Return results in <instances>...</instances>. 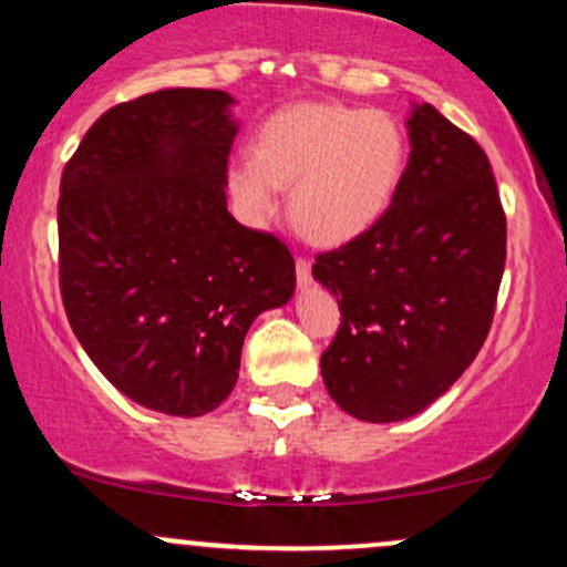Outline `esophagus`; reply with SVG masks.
Listing matches in <instances>:
<instances>
[{"mask_svg": "<svg viewBox=\"0 0 567 567\" xmlns=\"http://www.w3.org/2000/svg\"><path fill=\"white\" fill-rule=\"evenodd\" d=\"M296 277H298V285H301V288H306V285L311 282V261H309V258H303V256L296 258Z\"/></svg>", "mask_w": 567, "mask_h": 567, "instance_id": "34e87169", "label": "esophagus"}]
</instances>
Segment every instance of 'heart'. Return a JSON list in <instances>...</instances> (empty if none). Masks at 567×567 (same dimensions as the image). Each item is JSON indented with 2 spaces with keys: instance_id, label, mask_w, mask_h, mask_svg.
Wrapping results in <instances>:
<instances>
[{
  "instance_id": "1",
  "label": "heart",
  "mask_w": 567,
  "mask_h": 567,
  "mask_svg": "<svg viewBox=\"0 0 567 567\" xmlns=\"http://www.w3.org/2000/svg\"><path fill=\"white\" fill-rule=\"evenodd\" d=\"M405 154V135L389 114L298 103L264 122L252 154L226 167V186L250 226L275 216L282 186H292V220L317 243L341 245L389 210Z\"/></svg>"
}]
</instances>
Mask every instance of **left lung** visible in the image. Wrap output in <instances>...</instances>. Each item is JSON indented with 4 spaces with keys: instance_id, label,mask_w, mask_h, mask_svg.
Returning <instances> with one entry per match:
<instances>
[{
    "instance_id": "obj_1",
    "label": "left lung",
    "mask_w": 567,
    "mask_h": 567,
    "mask_svg": "<svg viewBox=\"0 0 567 567\" xmlns=\"http://www.w3.org/2000/svg\"><path fill=\"white\" fill-rule=\"evenodd\" d=\"M408 135L389 210L311 266L341 309L322 381L370 424L421 413L472 365L506 261V216L480 143L432 103L413 106Z\"/></svg>"
}]
</instances>
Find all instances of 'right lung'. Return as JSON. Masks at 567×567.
I'll return each mask as SVG.
<instances>
[{
  "label": "right lung",
  "mask_w": 567,
  "mask_h": 567,
  "mask_svg": "<svg viewBox=\"0 0 567 567\" xmlns=\"http://www.w3.org/2000/svg\"><path fill=\"white\" fill-rule=\"evenodd\" d=\"M231 106L171 87L109 109L58 199L71 330L122 394L184 419L231 394L252 320L296 290L288 247L226 210Z\"/></svg>",
  "instance_id": "right-lung-1"
}]
</instances>
